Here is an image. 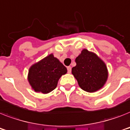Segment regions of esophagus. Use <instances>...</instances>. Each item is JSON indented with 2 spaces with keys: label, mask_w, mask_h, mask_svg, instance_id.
Masks as SVG:
<instances>
[{
  "label": "esophagus",
  "mask_w": 130,
  "mask_h": 130,
  "mask_svg": "<svg viewBox=\"0 0 130 130\" xmlns=\"http://www.w3.org/2000/svg\"><path fill=\"white\" fill-rule=\"evenodd\" d=\"M67 72L69 73H70L71 72V67H67Z\"/></svg>",
  "instance_id": "1"
}]
</instances>
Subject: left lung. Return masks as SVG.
Listing matches in <instances>:
<instances>
[{
	"label": "left lung",
	"instance_id": "1",
	"mask_svg": "<svg viewBox=\"0 0 130 130\" xmlns=\"http://www.w3.org/2000/svg\"><path fill=\"white\" fill-rule=\"evenodd\" d=\"M75 62L76 66L71 72L83 90L92 93L103 87L108 71L105 63L95 53L85 48L76 58Z\"/></svg>",
	"mask_w": 130,
	"mask_h": 130
}]
</instances>
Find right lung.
<instances>
[{
  "mask_svg": "<svg viewBox=\"0 0 130 130\" xmlns=\"http://www.w3.org/2000/svg\"><path fill=\"white\" fill-rule=\"evenodd\" d=\"M67 72V68L50 54L30 67L28 81L35 92L45 94L55 89L60 77Z\"/></svg>",
  "mask_w": 130,
  "mask_h": 130,
  "instance_id": "add662e5",
  "label": "right lung"
}]
</instances>
